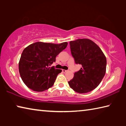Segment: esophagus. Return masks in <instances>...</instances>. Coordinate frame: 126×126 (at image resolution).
Wrapping results in <instances>:
<instances>
[{"label":"esophagus","mask_w":126,"mask_h":126,"mask_svg":"<svg viewBox=\"0 0 126 126\" xmlns=\"http://www.w3.org/2000/svg\"><path fill=\"white\" fill-rule=\"evenodd\" d=\"M62 72H63V73H65V72H68V70H64V69H63V70H62Z\"/></svg>","instance_id":"esophagus-1"}]
</instances>
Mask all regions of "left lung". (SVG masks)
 <instances>
[{"instance_id": "left-lung-1", "label": "left lung", "mask_w": 126, "mask_h": 126, "mask_svg": "<svg viewBox=\"0 0 126 126\" xmlns=\"http://www.w3.org/2000/svg\"><path fill=\"white\" fill-rule=\"evenodd\" d=\"M69 44L75 63L82 65V68L74 73L68 84L77 93L89 92L98 86L105 75V55L101 48L89 39H78Z\"/></svg>"}]
</instances>
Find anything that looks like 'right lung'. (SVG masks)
<instances>
[{"instance_id": "add662e5", "label": "right lung", "mask_w": 126, "mask_h": 126, "mask_svg": "<svg viewBox=\"0 0 126 126\" xmlns=\"http://www.w3.org/2000/svg\"><path fill=\"white\" fill-rule=\"evenodd\" d=\"M67 42L61 44L38 42L23 50L19 62V71L22 80L29 88L42 92L50 88L61 69L49 67L55 57L66 48Z\"/></svg>"}]
</instances>
